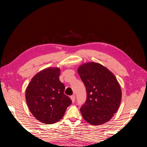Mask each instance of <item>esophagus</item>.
<instances>
[{"label":"esophagus","mask_w":147,"mask_h":147,"mask_svg":"<svg viewBox=\"0 0 147 147\" xmlns=\"http://www.w3.org/2000/svg\"><path fill=\"white\" fill-rule=\"evenodd\" d=\"M71 100H72V102H73L74 103V101H75V95H72V96H71Z\"/></svg>","instance_id":"obj_1"}]
</instances>
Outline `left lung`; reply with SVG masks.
Instances as JSON below:
<instances>
[{"label":"left lung","instance_id":"8db88e82","mask_svg":"<svg viewBox=\"0 0 147 147\" xmlns=\"http://www.w3.org/2000/svg\"><path fill=\"white\" fill-rule=\"evenodd\" d=\"M78 73L87 91L86 102L80 108L84 119L96 126L108 122L117 111L122 98L120 84L115 75L96 62L82 64Z\"/></svg>","mask_w":147,"mask_h":147}]
</instances>
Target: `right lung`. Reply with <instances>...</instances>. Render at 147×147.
Returning a JSON list of instances; mask_svg holds the SVG:
<instances>
[{"instance_id":"add662e5","label":"right lung","mask_w":147,"mask_h":147,"mask_svg":"<svg viewBox=\"0 0 147 147\" xmlns=\"http://www.w3.org/2000/svg\"><path fill=\"white\" fill-rule=\"evenodd\" d=\"M60 69L48 67L37 73L26 89L25 97L32 115L42 123L51 124L63 117L71 98L64 94L59 79Z\"/></svg>"}]
</instances>
